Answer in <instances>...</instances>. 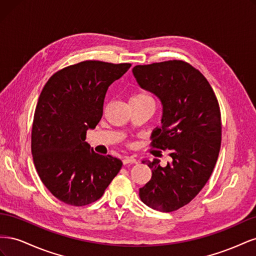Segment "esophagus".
<instances>
[{"label":"esophagus","instance_id":"34e87169","mask_svg":"<svg viewBox=\"0 0 256 256\" xmlns=\"http://www.w3.org/2000/svg\"><path fill=\"white\" fill-rule=\"evenodd\" d=\"M122 164H138V161L134 157H124L122 158Z\"/></svg>","mask_w":256,"mask_h":256}]
</instances>
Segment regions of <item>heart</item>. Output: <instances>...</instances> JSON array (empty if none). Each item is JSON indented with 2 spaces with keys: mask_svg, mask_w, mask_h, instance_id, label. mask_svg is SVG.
<instances>
[{
  "mask_svg": "<svg viewBox=\"0 0 256 256\" xmlns=\"http://www.w3.org/2000/svg\"><path fill=\"white\" fill-rule=\"evenodd\" d=\"M145 99H150V97L145 95V94H136L132 98H131V100H145Z\"/></svg>",
  "mask_w": 256,
  "mask_h": 256,
  "instance_id": "heart-1",
  "label": "heart"
}]
</instances>
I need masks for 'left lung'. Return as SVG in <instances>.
Wrapping results in <instances>:
<instances>
[{
    "label": "left lung",
    "mask_w": 256,
    "mask_h": 256,
    "mask_svg": "<svg viewBox=\"0 0 256 256\" xmlns=\"http://www.w3.org/2000/svg\"><path fill=\"white\" fill-rule=\"evenodd\" d=\"M132 74L140 86L162 104L161 126L152 131V146L170 150L172 162L143 160L152 178L140 188L148 207L170 212L187 205L210 177L221 146L218 100L205 76L182 60L138 65Z\"/></svg>",
    "instance_id": "left-lung-1"
}]
</instances>
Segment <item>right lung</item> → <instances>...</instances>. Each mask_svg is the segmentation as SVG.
Wrapping results in <instances>:
<instances>
[{
    "label": "right lung",
    "instance_id": "right-lung-1",
    "mask_svg": "<svg viewBox=\"0 0 256 256\" xmlns=\"http://www.w3.org/2000/svg\"><path fill=\"white\" fill-rule=\"evenodd\" d=\"M130 66L81 62L54 74L40 92L32 128L33 160L42 184L65 204L95 202L120 172V159L96 154L85 138L102 118L108 88Z\"/></svg>",
    "mask_w": 256,
    "mask_h": 256
}]
</instances>
